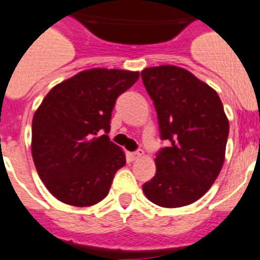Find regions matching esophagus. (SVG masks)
<instances>
[{"instance_id": "34e87169", "label": "esophagus", "mask_w": 260, "mask_h": 260, "mask_svg": "<svg viewBox=\"0 0 260 260\" xmlns=\"http://www.w3.org/2000/svg\"><path fill=\"white\" fill-rule=\"evenodd\" d=\"M142 155H143L142 151H135V152H129V154H128V156H129L131 160H136V159L140 158Z\"/></svg>"}]
</instances>
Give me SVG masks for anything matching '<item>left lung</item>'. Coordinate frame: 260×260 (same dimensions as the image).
<instances>
[{"mask_svg": "<svg viewBox=\"0 0 260 260\" xmlns=\"http://www.w3.org/2000/svg\"><path fill=\"white\" fill-rule=\"evenodd\" d=\"M158 114L160 139L156 173L143 185L151 202L179 208L197 201L221 171L230 132L221 100L212 87L175 66L142 71Z\"/></svg>", "mask_w": 260, "mask_h": 260, "instance_id": "left-lung-1", "label": "left lung"}]
</instances>
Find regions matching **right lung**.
<instances>
[{"instance_id": "add662e5", "label": "right lung", "mask_w": 260, "mask_h": 260, "mask_svg": "<svg viewBox=\"0 0 260 260\" xmlns=\"http://www.w3.org/2000/svg\"><path fill=\"white\" fill-rule=\"evenodd\" d=\"M138 79L134 71L93 69L56 85L43 100L32 121V156L59 201L90 206L108 196L125 165L122 150L108 138L112 112Z\"/></svg>"}]
</instances>
